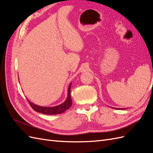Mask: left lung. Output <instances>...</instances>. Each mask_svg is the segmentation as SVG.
I'll return each mask as SVG.
<instances>
[{
  "mask_svg": "<svg viewBox=\"0 0 153 153\" xmlns=\"http://www.w3.org/2000/svg\"><path fill=\"white\" fill-rule=\"evenodd\" d=\"M114 108V109H117V110H118V109H121V110H123H123H124V109H126V108Z\"/></svg>",
  "mask_w": 153,
  "mask_h": 153,
  "instance_id": "obj_1",
  "label": "left lung"
}]
</instances>
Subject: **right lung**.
<instances>
[{
  "mask_svg": "<svg viewBox=\"0 0 153 153\" xmlns=\"http://www.w3.org/2000/svg\"><path fill=\"white\" fill-rule=\"evenodd\" d=\"M71 83L69 85L68 90V96L66 101L62 104H60L57 106H51V107H46V106H41L37 105L32 103L31 101L27 98L28 102L29 103L31 107L33 108L36 112L39 113H41L43 114L47 115H57L64 113L66 110H67L72 105V100L70 96V90H71Z\"/></svg>",
  "mask_w": 153,
  "mask_h": 153,
  "instance_id": "obj_1",
  "label": "right lung"
}]
</instances>
